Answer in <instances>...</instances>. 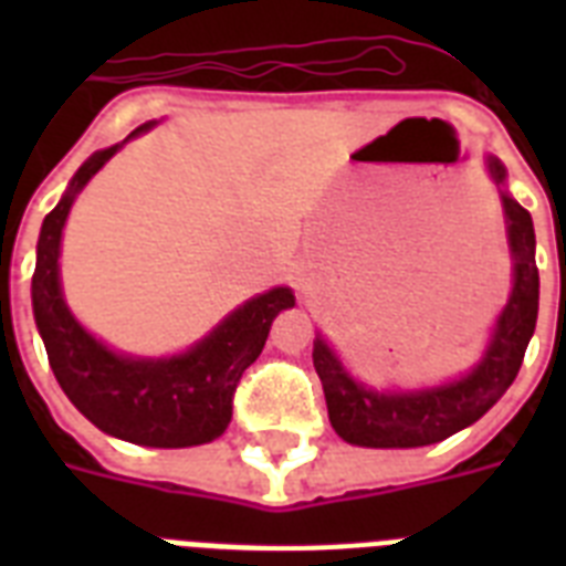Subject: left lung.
<instances>
[{
  "instance_id": "1",
  "label": "left lung",
  "mask_w": 566,
  "mask_h": 566,
  "mask_svg": "<svg viewBox=\"0 0 566 566\" xmlns=\"http://www.w3.org/2000/svg\"><path fill=\"white\" fill-rule=\"evenodd\" d=\"M496 185L505 181V167L496 158L488 161ZM509 217V243L514 255V291L502 311L493 340L475 370L452 385L417 390V394H376L358 385L340 367L337 355L323 340H314V370L323 381L332 429L355 447L408 449L440 443L449 434L473 426L491 411L517 378L526 346L537 323L535 226L532 213L509 193H502Z\"/></svg>"
}]
</instances>
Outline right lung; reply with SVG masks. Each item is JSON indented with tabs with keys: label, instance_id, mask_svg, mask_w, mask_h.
<instances>
[{
	"label": "right lung",
	"instance_id": "add662e5",
	"mask_svg": "<svg viewBox=\"0 0 566 566\" xmlns=\"http://www.w3.org/2000/svg\"><path fill=\"white\" fill-rule=\"evenodd\" d=\"M149 126L153 123L135 128L128 137L140 135ZM117 149L119 146L102 149L82 164L64 199L43 220L38 266L31 275L34 319L57 385L96 429L140 447H199L220 438L231 422V402L240 376L264 349L275 314L293 308V293L287 287H273L249 300L222 319L202 344L176 358H123L93 340L66 311L57 282V252L75 193Z\"/></svg>",
	"mask_w": 566,
	"mask_h": 566
}]
</instances>
